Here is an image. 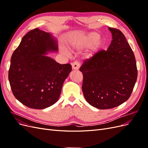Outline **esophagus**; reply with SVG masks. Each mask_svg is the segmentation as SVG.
Returning <instances> with one entry per match:
<instances>
[{"label":"esophagus","instance_id":"esophagus-1","mask_svg":"<svg viewBox=\"0 0 148 148\" xmlns=\"http://www.w3.org/2000/svg\"><path fill=\"white\" fill-rule=\"evenodd\" d=\"M71 66H72V69L73 70H77L79 68V64L77 61H75L73 62L72 64H71Z\"/></svg>","mask_w":148,"mask_h":148}]
</instances>
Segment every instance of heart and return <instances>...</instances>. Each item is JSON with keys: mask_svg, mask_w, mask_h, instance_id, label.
<instances>
[{"mask_svg": "<svg viewBox=\"0 0 148 148\" xmlns=\"http://www.w3.org/2000/svg\"><path fill=\"white\" fill-rule=\"evenodd\" d=\"M99 39L100 34L99 33L97 32H91L74 38L71 42V47L77 50H82V49L91 47L94 45L91 51H89L86 54V57L89 59H91L95 56L101 46V42L99 41ZM64 51L65 52V51Z\"/></svg>", "mask_w": 148, "mask_h": 148, "instance_id": "heart-1", "label": "heart"}]
</instances>
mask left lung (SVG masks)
I'll list each match as a JSON object with an SVG mask.
<instances>
[{"mask_svg":"<svg viewBox=\"0 0 148 148\" xmlns=\"http://www.w3.org/2000/svg\"><path fill=\"white\" fill-rule=\"evenodd\" d=\"M109 29L112 41L107 50L84 60L79 68L85 99L99 109L114 108L127 101L138 76L135 57L124 34L117 29Z\"/></svg>","mask_w":148,"mask_h":148,"instance_id":"8db88e82","label":"left lung"}]
</instances>
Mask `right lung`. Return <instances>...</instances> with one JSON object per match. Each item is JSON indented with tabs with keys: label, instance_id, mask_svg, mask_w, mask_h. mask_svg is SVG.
I'll use <instances>...</instances> for the list:
<instances>
[{
	"label": "right lung",
	"instance_id": "add662e5",
	"mask_svg": "<svg viewBox=\"0 0 148 148\" xmlns=\"http://www.w3.org/2000/svg\"><path fill=\"white\" fill-rule=\"evenodd\" d=\"M57 49L50 33L36 28L24 36L13 52L8 80L13 95L23 105L43 109L59 99L71 66L60 64L46 56Z\"/></svg>",
	"mask_w": 148,
	"mask_h": 148
}]
</instances>
